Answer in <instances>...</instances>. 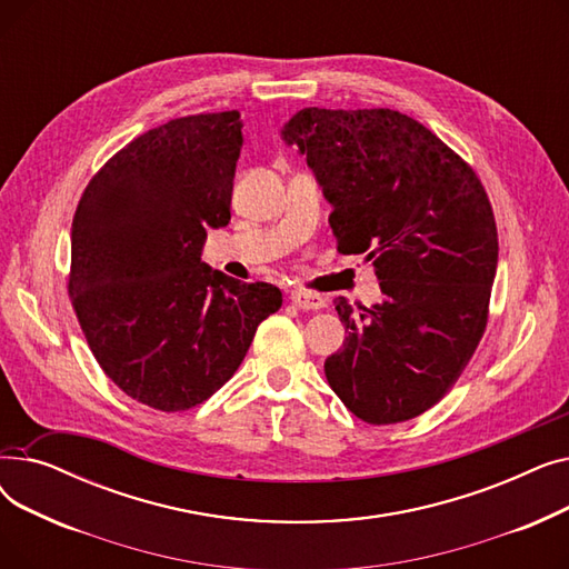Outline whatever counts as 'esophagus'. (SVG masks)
Instances as JSON below:
<instances>
[{
  "label": "esophagus",
  "mask_w": 569,
  "mask_h": 569,
  "mask_svg": "<svg viewBox=\"0 0 569 569\" xmlns=\"http://www.w3.org/2000/svg\"><path fill=\"white\" fill-rule=\"evenodd\" d=\"M290 302L297 309H305V311H318L327 307V300L316 292H307V290H292L290 292Z\"/></svg>",
  "instance_id": "34e87169"
}]
</instances>
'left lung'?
Returning <instances> with one entry per match:
<instances>
[{
	"mask_svg": "<svg viewBox=\"0 0 569 569\" xmlns=\"http://www.w3.org/2000/svg\"><path fill=\"white\" fill-rule=\"evenodd\" d=\"M281 140L307 157L341 253L373 262L382 302L355 309L325 376L350 412L395 425L438 403L466 369L485 327L498 232L485 187L417 119L390 108H305Z\"/></svg>",
	"mask_w": 569,
	"mask_h": 569,
	"instance_id": "1",
	"label": "left lung"
}]
</instances>
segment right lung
<instances>
[{
  "label": "right lung",
  "mask_w": 569,
  "mask_h": 569,
  "mask_svg": "<svg viewBox=\"0 0 569 569\" xmlns=\"http://www.w3.org/2000/svg\"><path fill=\"white\" fill-rule=\"evenodd\" d=\"M242 144L237 110L172 119L117 152L76 209L73 309L106 376L149 408L212 397L281 309L277 286L200 260L207 228L230 221Z\"/></svg>",
  "instance_id": "1"
}]
</instances>
